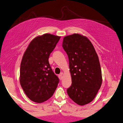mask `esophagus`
<instances>
[{
	"label": "esophagus",
	"instance_id": "34e87169",
	"mask_svg": "<svg viewBox=\"0 0 123 123\" xmlns=\"http://www.w3.org/2000/svg\"><path fill=\"white\" fill-rule=\"evenodd\" d=\"M62 74H63V73H61V74L59 75V78L60 80H62Z\"/></svg>",
	"mask_w": 123,
	"mask_h": 123
}]
</instances>
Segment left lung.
<instances>
[{
  "mask_svg": "<svg viewBox=\"0 0 123 123\" xmlns=\"http://www.w3.org/2000/svg\"><path fill=\"white\" fill-rule=\"evenodd\" d=\"M62 47L68 55L72 80L67 93L78 105H87L94 98L102 82L97 52L91 41L78 33L64 37Z\"/></svg>",
  "mask_w": 123,
  "mask_h": 123,
  "instance_id": "8db88e82",
  "label": "left lung"
}]
</instances>
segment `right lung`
<instances>
[{"label":"right lung","mask_w":123,"mask_h":123,"mask_svg":"<svg viewBox=\"0 0 123 123\" xmlns=\"http://www.w3.org/2000/svg\"><path fill=\"white\" fill-rule=\"evenodd\" d=\"M61 37L45 33L35 38L23 54L20 66L22 88L31 101L44 102L53 94L59 79L49 62L50 54Z\"/></svg>","instance_id":"obj_1"}]
</instances>
